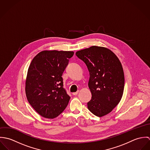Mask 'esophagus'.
<instances>
[{
	"instance_id": "1",
	"label": "esophagus",
	"mask_w": 150,
	"mask_h": 150,
	"mask_svg": "<svg viewBox=\"0 0 150 150\" xmlns=\"http://www.w3.org/2000/svg\"><path fill=\"white\" fill-rule=\"evenodd\" d=\"M79 92V91H77V92H73V95H74V96H75V95H77L78 94Z\"/></svg>"
}]
</instances>
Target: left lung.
I'll return each instance as SVG.
<instances>
[{
    "label": "left lung",
    "instance_id": "left-lung-1",
    "mask_svg": "<svg viewBox=\"0 0 150 150\" xmlns=\"http://www.w3.org/2000/svg\"><path fill=\"white\" fill-rule=\"evenodd\" d=\"M86 64L89 72L88 86L92 93L88 102V110L101 117L109 112L120 102L125 79L121 62L107 48L92 46L76 53Z\"/></svg>",
    "mask_w": 150,
    "mask_h": 150
}]
</instances>
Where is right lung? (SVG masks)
Instances as JSON below:
<instances>
[{
  "instance_id": "obj_1",
  "label": "right lung",
  "mask_w": 150,
  "mask_h": 150,
  "mask_svg": "<svg viewBox=\"0 0 150 150\" xmlns=\"http://www.w3.org/2000/svg\"><path fill=\"white\" fill-rule=\"evenodd\" d=\"M73 51H43L32 59L25 82L27 99L35 110L46 118L57 117L67 107L70 97L62 77Z\"/></svg>"
}]
</instances>
